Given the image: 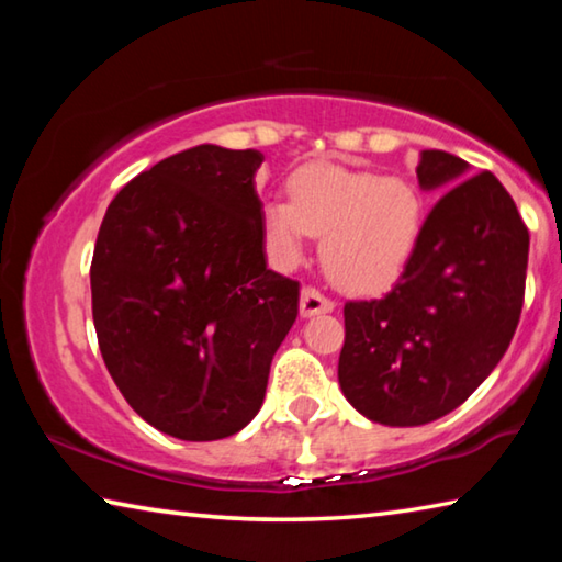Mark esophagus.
Returning a JSON list of instances; mask_svg holds the SVG:
<instances>
[{"mask_svg":"<svg viewBox=\"0 0 562 562\" xmlns=\"http://www.w3.org/2000/svg\"><path fill=\"white\" fill-rule=\"evenodd\" d=\"M331 310H335V302L325 297L319 290L302 288V294H300V315L302 317L325 315V312H331Z\"/></svg>","mask_w":562,"mask_h":562,"instance_id":"1","label":"esophagus"}]
</instances>
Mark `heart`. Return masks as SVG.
Segmentation results:
<instances>
[{
    "label": "heart",
    "mask_w": 562,
    "mask_h": 562,
    "mask_svg": "<svg viewBox=\"0 0 562 562\" xmlns=\"http://www.w3.org/2000/svg\"><path fill=\"white\" fill-rule=\"evenodd\" d=\"M290 201L265 198L260 223L274 258L297 265L322 235L329 278L351 292H379L398 280L424 231L422 193L404 178H382L329 160L290 178Z\"/></svg>",
    "instance_id": "heart-1"
}]
</instances>
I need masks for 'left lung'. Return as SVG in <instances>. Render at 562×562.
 Returning <instances> with one entry per match:
<instances>
[{
	"label": "left lung",
	"mask_w": 562,
	"mask_h": 562,
	"mask_svg": "<svg viewBox=\"0 0 562 562\" xmlns=\"http://www.w3.org/2000/svg\"><path fill=\"white\" fill-rule=\"evenodd\" d=\"M422 150L418 186L443 190L402 278L382 300L345 304L339 386L369 422L422 426L461 406L516 335L528 227L491 170Z\"/></svg>",
	"instance_id": "obj_1"
}]
</instances>
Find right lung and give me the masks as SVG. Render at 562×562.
<instances>
[{"mask_svg": "<svg viewBox=\"0 0 562 562\" xmlns=\"http://www.w3.org/2000/svg\"><path fill=\"white\" fill-rule=\"evenodd\" d=\"M262 160L252 148L180 150L103 215L91 260L101 357L133 412L176 439L245 429L297 319L300 282L265 258Z\"/></svg>", "mask_w": 562, "mask_h": 562, "instance_id": "add662e5", "label": "right lung"}]
</instances>
